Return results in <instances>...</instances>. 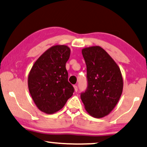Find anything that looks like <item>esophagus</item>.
Listing matches in <instances>:
<instances>
[{
    "instance_id": "1",
    "label": "esophagus",
    "mask_w": 147,
    "mask_h": 147,
    "mask_svg": "<svg viewBox=\"0 0 147 147\" xmlns=\"http://www.w3.org/2000/svg\"><path fill=\"white\" fill-rule=\"evenodd\" d=\"M74 88H75V91L77 92L78 91V87L77 85H74Z\"/></svg>"
}]
</instances>
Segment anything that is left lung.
Masks as SVG:
<instances>
[{"instance_id":"8db88e82","label":"left lung","mask_w":147,"mask_h":147,"mask_svg":"<svg viewBox=\"0 0 147 147\" xmlns=\"http://www.w3.org/2000/svg\"><path fill=\"white\" fill-rule=\"evenodd\" d=\"M87 66V87L81 93L85 109L94 118L108 115L122 93L123 79L120 68L99 46L82 50Z\"/></svg>"}]
</instances>
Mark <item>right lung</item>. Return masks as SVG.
Listing matches in <instances>:
<instances>
[{"label": "right lung", "mask_w": 147, "mask_h": 147, "mask_svg": "<svg viewBox=\"0 0 147 147\" xmlns=\"http://www.w3.org/2000/svg\"><path fill=\"white\" fill-rule=\"evenodd\" d=\"M70 54L68 46H52L31 68L28 77L29 91L37 107L43 112L52 114L59 111L75 91L68 81L66 69Z\"/></svg>", "instance_id": "1"}]
</instances>
